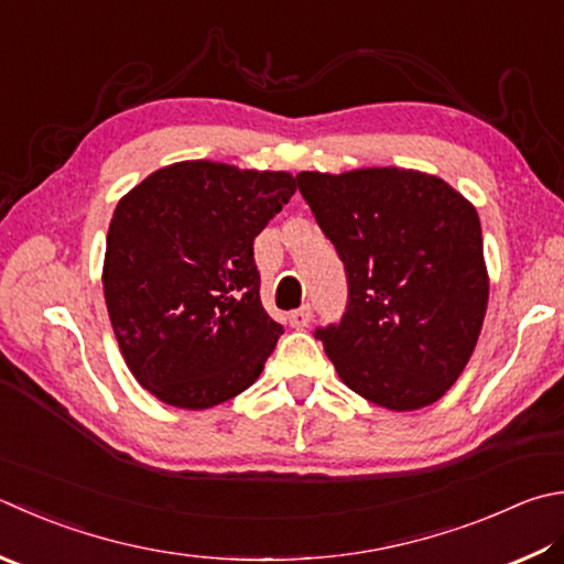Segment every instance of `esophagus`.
Returning <instances> with one entry per match:
<instances>
[{
	"mask_svg": "<svg viewBox=\"0 0 564 564\" xmlns=\"http://www.w3.org/2000/svg\"><path fill=\"white\" fill-rule=\"evenodd\" d=\"M312 316H314V312H312V306L310 304H304L302 310H294L290 316V324L294 326V328H304V326H310V322H312Z\"/></svg>",
	"mask_w": 564,
	"mask_h": 564,
	"instance_id": "1",
	"label": "esophagus"
}]
</instances>
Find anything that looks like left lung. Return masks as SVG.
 <instances>
[{
    "mask_svg": "<svg viewBox=\"0 0 564 564\" xmlns=\"http://www.w3.org/2000/svg\"><path fill=\"white\" fill-rule=\"evenodd\" d=\"M300 194L344 262L348 300L318 326L336 373L360 398L417 410L469 364L488 304L476 208L410 169L296 174Z\"/></svg>",
    "mask_w": 564,
    "mask_h": 564,
    "instance_id": "obj_1",
    "label": "left lung"
}]
</instances>
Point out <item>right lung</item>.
<instances>
[{"label":"right lung","mask_w":564,"mask_h":564,"mask_svg":"<svg viewBox=\"0 0 564 564\" xmlns=\"http://www.w3.org/2000/svg\"><path fill=\"white\" fill-rule=\"evenodd\" d=\"M294 191L284 172L182 162L117 204L105 304L127 366L162 402L214 408L262 373L284 328L260 302L252 246Z\"/></svg>","instance_id":"obj_1"}]
</instances>
